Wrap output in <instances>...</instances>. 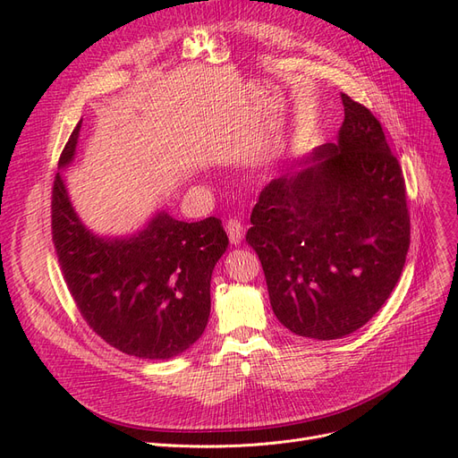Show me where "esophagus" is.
Listing matches in <instances>:
<instances>
[{
    "mask_svg": "<svg viewBox=\"0 0 458 458\" xmlns=\"http://www.w3.org/2000/svg\"><path fill=\"white\" fill-rule=\"evenodd\" d=\"M225 231H227V234H229V241H231V244H241L242 242V237H244V225L241 224L239 219H234V217H231L227 224H225Z\"/></svg>",
    "mask_w": 458,
    "mask_h": 458,
    "instance_id": "34e87169",
    "label": "esophagus"
}]
</instances>
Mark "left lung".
<instances>
[{
  "label": "left lung",
  "mask_w": 458,
  "mask_h": 458,
  "mask_svg": "<svg viewBox=\"0 0 458 458\" xmlns=\"http://www.w3.org/2000/svg\"><path fill=\"white\" fill-rule=\"evenodd\" d=\"M335 143L259 192L246 241L276 318L298 336L361 328L395 288L411 242L405 179L370 110L342 93Z\"/></svg>",
  "instance_id": "1"
}]
</instances>
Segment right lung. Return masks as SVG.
<instances>
[{"label": "right lung", "mask_w": 458, "mask_h": 458, "mask_svg": "<svg viewBox=\"0 0 458 458\" xmlns=\"http://www.w3.org/2000/svg\"><path fill=\"white\" fill-rule=\"evenodd\" d=\"M80 128L81 120L64 145L61 170L74 160ZM51 227L66 286L106 344L140 359H170L202 336L212 271L229 244L221 219L187 224L162 210L130 237H99L81 224L57 174Z\"/></svg>", "instance_id": "1"}]
</instances>
